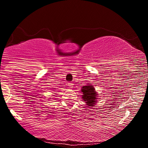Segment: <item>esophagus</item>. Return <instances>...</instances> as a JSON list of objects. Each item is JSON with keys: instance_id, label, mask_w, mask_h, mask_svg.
I'll list each match as a JSON object with an SVG mask.
<instances>
[{"instance_id": "obj_1", "label": "esophagus", "mask_w": 148, "mask_h": 148, "mask_svg": "<svg viewBox=\"0 0 148 148\" xmlns=\"http://www.w3.org/2000/svg\"><path fill=\"white\" fill-rule=\"evenodd\" d=\"M67 85H68V86H69V87L70 88H72L73 86H74V84H73L72 83H71V82H69L68 84H67Z\"/></svg>"}]
</instances>
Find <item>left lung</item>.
<instances>
[{"label":"left lung","instance_id":"obj_1","mask_svg":"<svg viewBox=\"0 0 148 148\" xmlns=\"http://www.w3.org/2000/svg\"><path fill=\"white\" fill-rule=\"evenodd\" d=\"M82 92V99L84 100L86 103L88 107L94 106L97 101V92L95 91L94 86L92 85L88 84L87 86H83L81 88Z\"/></svg>","mask_w":148,"mask_h":148}]
</instances>
